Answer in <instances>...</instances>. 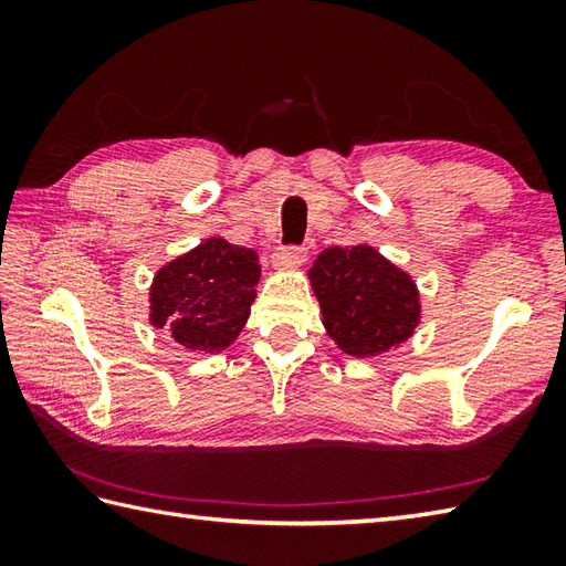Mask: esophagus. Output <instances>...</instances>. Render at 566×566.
<instances>
[{"instance_id":"1","label":"esophagus","mask_w":566,"mask_h":566,"mask_svg":"<svg viewBox=\"0 0 566 566\" xmlns=\"http://www.w3.org/2000/svg\"><path fill=\"white\" fill-rule=\"evenodd\" d=\"M274 268L290 270V268H298L306 260V248L304 245H284L274 252Z\"/></svg>"}]
</instances>
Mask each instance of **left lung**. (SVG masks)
<instances>
[{
	"instance_id": "1",
	"label": "left lung",
	"mask_w": 566,
	"mask_h": 566,
	"mask_svg": "<svg viewBox=\"0 0 566 566\" xmlns=\"http://www.w3.org/2000/svg\"><path fill=\"white\" fill-rule=\"evenodd\" d=\"M308 276L323 326L340 350L379 355L413 333L420 316L416 284L375 248L323 250Z\"/></svg>"
}]
</instances>
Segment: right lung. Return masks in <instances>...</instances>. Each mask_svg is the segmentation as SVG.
I'll return each instance as SVG.
<instances>
[{"mask_svg":"<svg viewBox=\"0 0 566 566\" xmlns=\"http://www.w3.org/2000/svg\"><path fill=\"white\" fill-rule=\"evenodd\" d=\"M258 280L255 250L223 238L203 240L155 274L150 323L170 331L187 350L219 353L243 331Z\"/></svg>","mask_w":566,"mask_h":566,"instance_id":"right-lung-1","label":"right lung"}]
</instances>
